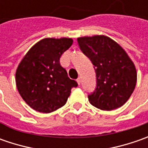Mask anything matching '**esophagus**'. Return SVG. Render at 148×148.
<instances>
[{
    "label": "esophagus",
    "instance_id": "34e87169",
    "mask_svg": "<svg viewBox=\"0 0 148 148\" xmlns=\"http://www.w3.org/2000/svg\"><path fill=\"white\" fill-rule=\"evenodd\" d=\"M77 83H78V85H81V83H82V77H78V79L77 80Z\"/></svg>",
    "mask_w": 148,
    "mask_h": 148
}]
</instances>
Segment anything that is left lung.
Returning a JSON list of instances; mask_svg holds the SVG:
<instances>
[{
  "label": "left lung",
  "mask_w": 148,
  "mask_h": 148,
  "mask_svg": "<svg viewBox=\"0 0 148 148\" xmlns=\"http://www.w3.org/2000/svg\"><path fill=\"white\" fill-rule=\"evenodd\" d=\"M83 53L94 65L96 88L88 99L91 105L102 110L121 107L134 92L137 71L125 50L105 35L77 38Z\"/></svg>",
  "instance_id": "1"
}]
</instances>
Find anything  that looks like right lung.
I'll use <instances>...</instances> for the list:
<instances>
[{
    "mask_svg": "<svg viewBox=\"0 0 148 148\" xmlns=\"http://www.w3.org/2000/svg\"><path fill=\"white\" fill-rule=\"evenodd\" d=\"M72 43L70 38H46L21 60L15 72L16 87L33 110L46 114L57 110L66 104L71 88L77 86L59 62Z\"/></svg>",
    "mask_w": 148,
    "mask_h": 148,
    "instance_id": "obj_1",
    "label": "right lung"
}]
</instances>
